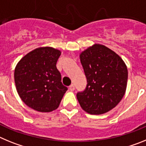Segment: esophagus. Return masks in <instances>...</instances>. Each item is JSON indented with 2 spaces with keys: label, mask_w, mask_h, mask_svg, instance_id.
Listing matches in <instances>:
<instances>
[{
  "label": "esophagus",
  "mask_w": 146,
  "mask_h": 146,
  "mask_svg": "<svg viewBox=\"0 0 146 146\" xmlns=\"http://www.w3.org/2000/svg\"><path fill=\"white\" fill-rule=\"evenodd\" d=\"M74 88H74V84H72V85H71V86L69 87V90H70L71 91H74Z\"/></svg>",
  "instance_id": "34e87169"
}]
</instances>
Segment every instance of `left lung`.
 <instances>
[{"label":"left lung","mask_w":146,"mask_h":146,"mask_svg":"<svg viewBox=\"0 0 146 146\" xmlns=\"http://www.w3.org/2000/svg\"><path fill=\"white\" fill-rule=\"evenodd\" d=\"M88 84L77 94L82 109L91 115L106 113L116 107L124 96L128 70L117 53L94 44L80 54Z\"/></svg>","instance_id":"8db88e82"}]
</instances>
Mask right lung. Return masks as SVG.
Segmentation results:
<instances>
[{"label":"right lung","instance_id":"1","mask_svg":"<svg viewBox=\"0 0 146 146\" xmlns=\"http://www.w3.org/2000/svg\"><path fill=\"white\" fill-rule=\"evenodd\" d=\"M60 54L53 47H38L23 56L15 67L17 91L23 102L36 111L57 109L67 91L56 68Z\"/></svg>","mask_w":146,"mask_h":146}]
</instances>
